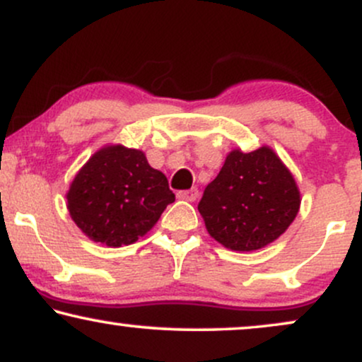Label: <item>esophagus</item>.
<instances>
[{
	"instance_id": "34e87169",
	"label": "esophagus",
	"mask_w": 362,
	"mask_h": 362,
	"mask_svg": "<svg viewBox=\"0 0 362 362\" xmlns=\"http://www.w3.org/2000/svg\"><path fill=\"white\" fill-rule=\"evenodd\" d=\"M177 195L180 199H185V201H195V199L199 197V190H197V187H192V189H189V190H180Z\"/></svg>"
}]
</instances>
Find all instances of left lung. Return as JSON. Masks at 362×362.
Returning a JSON list of instances; mask_svg holds the SVG:
<instances>
[{"instance_id": "obj_1", "label": "left lung", "mask_w": 362, "mask_h": 362, "mask_svg": "<svg viewBox=\"0 0 362 362\" xmlns=\"http://www.w3.org/2000/svg\"><path fill=\"white\" fill-rule=\"evenodd\" d=\"M300 204L294 177L271 148L262 146L250 153L233 149L197 209L216 242L253 252L288 230Z\"/></svg>"}]
</instances>
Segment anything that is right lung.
<instances>
[{"instance_id": "obj_1", "label": "right lung", "mask_w": 362, "mask_h": 362, "mask_svg": "<svg viewBox=\"0 0 362 362\" xmlns=\"http://www.w3.org/2000/svg\"><path fill=\"white\" fill-rule=\"evenodd\" d=\"M66 199L73 221L90 240L122 247L146 235L175 194L143 151L114 144L83 165Z\"/></svg>"}]
</instances>
